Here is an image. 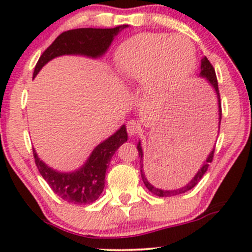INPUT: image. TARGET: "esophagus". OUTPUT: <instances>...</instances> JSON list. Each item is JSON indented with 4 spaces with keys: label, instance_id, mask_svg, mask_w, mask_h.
<instances>
[{
    "label": "esophagus",
    "instance_id": "34e87169",
    "mask_svg": "<svg viewBox=\"0 0 252 252\" xmlns=\"http://www.w3.org/2000/svg\"><path fill=\"white\" fill-rule=\"evenodd\" d=\"M126 130H128L129 136H134L140 131V126H138L135 121H129V122L126 123Z\"/></svg>",
    "mask_w": 252,
    "mask_h": 252
}]
</instances>
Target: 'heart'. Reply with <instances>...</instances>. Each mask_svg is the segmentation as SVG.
<instances>
[{
  "label": "heart",
  "mask_w": 252,
  "mask_h": 252,
  "mask_svg": "<svg viewBox=\"0 0 252 252\" xmlns=\"http://www.w3.org/2000/svg\"><path fill=\"white\" fill-rule=\"evenodd\" d=\"M195 62L192 40L184 35L146 33L130 37L115 54L116 71L124 80L147 77L153 92H164L180 83Z\"/></svg>",
  "instance_id": "1"
}]
</instances>
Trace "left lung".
Instances as JSON below:
<instances>
[{
  "label": "left lung",
  "mask_w": 252,
  "mask_h": 252,
  "mask_svg": "<svg viewBox=\"0 0 252 252\" xmlns=\"http://www.w3.org/2000/svg\"><path fill=\"white\" fill-rule=\"evenodd\" d=\"M199 77L204 78V79L207 80V83L210 84L211 88L213 89L215 91L216 97H217V104H218V134H219V129H220V121H221V103H220V94H219V89H218V80H217V76L213 66L211 65V63L209 62L206 57H204L201 59V65H200V74ZM137 150H138V156H140V163H141V176H142L143 184L146 185V187L153 194L158 195V196H162V198H166V196H173V195H178V194H182V193L187 192V190L192 189L193 187L196 186L199 181L201 180V178L204 176L205 173H206L207 168H209L210 163L212 162L213 160V154H215V147L213 149L211 150V153L209 156L206 158V160L204 161V163L201 164V167L199 168L196 174L190 179V181L187 182L185 186L180 187V189H160L158 186V181L155 180L154 174H152V172H149L148 167H146L144 169V163H143V150L142 147H141V141H138L137 143Z\"/></svg>",
  "instance_id": "8db88e82"
}]
</instances>
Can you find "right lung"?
Returning a JSON list of instances; mask_svg holds the SVG:
<instances>
[{"mask_svg": "<svg viewBox=\"0 0 252 252\" xmlns=\"http://www.w3.org/2000/svg\"><path fill=\"white\" fill-rule=\"evenodd\" d=\"M128 25L115 28H78L63 32L42 53L34 68L33 78L48 62L62 56H84L97 59L109 50L114 37ZM128 140L126 126L104 140L92 150L80 168L73 172H58L47 166L33 149L40 174L63 200L85 205L96 201L105 186V173L115 152Z\"/></svg>", "mask_w": 252, "mask_h": 252, "instance_id": "right-lung-1", "label": "right lung"}]
</instances>
